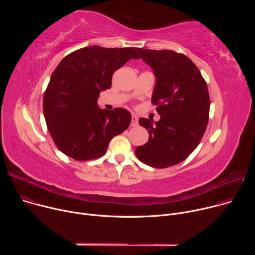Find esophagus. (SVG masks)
I'll return each mask as SVG.
<instances>
[{
    "label": "esophagus",
    "instance_id": "esophagus-1",
    "mask_svg": "<svg viewBox=\"0 0 255 255\" xmlns=\"http://www.w3.org/2000/svg\"><path fill=\"white\" fill-rule=\"evenodd\" d=\"M137 124H138V118H137V116L135 114H133L132 115V119H131V126L135 127Z\"/></svg>",
    "mask_w": 255,
    "mask_h": 255
}]
</instances>
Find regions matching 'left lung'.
Instances as JSON below:
<instances>
[{
	"mask_svg": "<svg viewBox=\"0 0 255 255\" xmlns=\"http://www.w3.org/2000/svg\"><path fill=\"white\" fill-rule=\"evenodd\" d=\"M136 51L155 76L151 101L157 105L160 119H139L149 139L136 147L135 154L152 167H168L185 160L205 133L210 110L207 84L196 64L184 54L144 48Z\"/></svg>",
	"mask_w": 255,
	"mask_h": 255,
	"instance_id": "obj_1",
	"label": "left lung"
}]
</instances>
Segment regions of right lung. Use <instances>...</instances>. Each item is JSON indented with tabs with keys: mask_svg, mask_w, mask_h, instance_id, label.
Listing matches in <instances>:
<instances>
[{
	"mask_svg": "<svg viewBox=\"0 0 255 255\" xmlns=\"http://www.w3.org/2000/svg\"><path fill=\"white\" fill-rule=\"evenodd\" d=\"M139 56L136 48L89 46L65 56L52 72L43 98L48 131L65 155L77 160L101 157L113 137L131 122L126 109L108 111L98 105L114 72Z\"/></svg>",
	"mask_w": 255,
	"mask_h": 255,
	"instance_id": "1",
	"label": "right lung"
}]
</instances>
